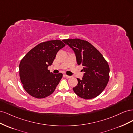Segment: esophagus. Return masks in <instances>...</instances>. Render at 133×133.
I'll use <instances>...</instances> for the list:
<instances>
[{
	"label": "esophagus",
	"mask_w": 133,
	"mask_h": 133,
	"mask_svg": "<svg viewBox=\"0 0 133 133\" xmlns=\"http://www.w3.org/2000/svg\"><path fill=\"white\" fill-rule=\"evenodd\" d=\"M65 76H66V78H71V76H69V75H65Z\"/></svg>",
	"instance_id": "obj_1"
}]
</instances>
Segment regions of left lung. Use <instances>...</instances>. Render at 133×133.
Segmentation results:
<instances>
[{"mask_svg": "<svg viewBox=\"0 0 133 133\" xmlns=\"http://www.w3.org/2000/svg\"><path fill=\"white\" fill-rule=\"evenodd\" d=\"M74 52L78 65L84 67L82 79L73 89L79 97L90 99L98 96L105 89L109 79L110 69L102 54L86 41L79 39L62 41Z\"/></svg>", "mask_w": 133, "mask_h": 133, "instance_id": "obj_1", "label": "left lung"}]
</instances>
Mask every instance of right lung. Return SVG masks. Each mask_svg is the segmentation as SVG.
I'll use <instances>...</instances> for the list:
<instances>
[{
  "mask_svg": "<svg viewBox=\"0 0 133 133\" xmlns=\"http://www.w3.org/2000/svg\"><path fill=\"white\" fill-rule=\"evenodd\" d=\"M59 40L39 44L24 56L19 64V75L23 88L34 98L41 99L54 91L62 73L54 74L48 69L58 51L65 46Z\"/></svg>",
  "mask_w": 133,
  "mask_h": 133,
  "instance_id": "obj_1",
  "label": "right lung"
}]
</instances>
